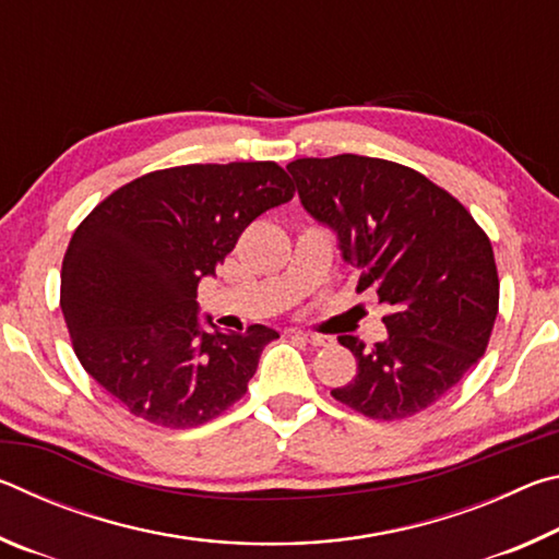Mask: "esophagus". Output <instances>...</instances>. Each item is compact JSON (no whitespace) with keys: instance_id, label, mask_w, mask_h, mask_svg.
<instances>
[{"instance_id":"34e87169","label":"esophagus","mask_w":559,"mask_h":559,"mask_svg":"<svg viewBox=\"0 0 559 559\" xmlns=\"http://www.w3.org/2000/svg\"><path fill=\"white\" fill-rule=\"evenodd\" d=\"M290 333L296 335V337H300V340H306V343H310V345H316V347H320V345H328V337H325V335L302 333V330H290Z\"/></svg>"}]
</instances>
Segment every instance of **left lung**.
Wrapping results in <instances>:
<instances>
[{"label": "left lung", "instance_id": "left-lung-1", "mask_svg": "<svg viewBox=\"0 0 559 559\" xmlns=\"http://www.w3.org/2000/svg\"><path fill=\"white\" fill-rule=\"evenodd\" d=\"M288 173L302 210L359 271L357 290L374 288L392 308L382 343L337 337L357 374L333 396L380 421L427 409L488 347L498 316L488 236L447 189L390 159L302 157Z\"/></svg>", "mask_w": 559, "mask_h": 559}]
</instances>
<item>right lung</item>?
<instances>
[{
    "label": "right lung",
    "mask_w": 559,
    "mask_h": 559,
    "mask_svg": "<svg viewBox=\"0 0 559 559\" xmlns=\"http://www.w3.org/2000/svg\"><path fill=\"white\" fill-rule=\"evenodd\" d=\"M276 163L185 165L103 200L66 249L61 310L83 370L130 414L192 429L239 402L278 333L226 335L197 318V286L257 216L293 200Z\"/></svg>",
    "instance_id": "add662e5"
}]
</instances>
